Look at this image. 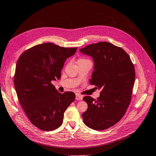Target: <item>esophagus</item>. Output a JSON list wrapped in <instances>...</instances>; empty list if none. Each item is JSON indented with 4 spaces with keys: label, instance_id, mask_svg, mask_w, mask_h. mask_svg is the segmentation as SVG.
Listing matches in <instances>:
<instances>
[{
    "label": "esophagus",
    "instance_id": "obj_1",
    "mask_svg": "<svg viewBox=\"0 0 156 156\" xmlns=\"http://www.w3.org/2000/svg\"><path fill=\"white\" fill-rule=\"evenodd\" d=\"M83 99V97L82 96V95H80L79 94H76V100H81Z\"/></svg>",
    "mask_w": 156,
    "mask_h": 156
}]
</instances>
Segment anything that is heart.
Returning a JSON list of instances; mask_svg holds the SVG:
<instances>
[{
    "mask_svg": "<svg viewBox=\"0 0 156 156\" xmlns=\"http://www.w3.org/2000/svg\"><path fill=\"white\" fill-rule=\"evenodd\" d=\"M79 60H86L85 59H80Z\"/></svg>",
    "mask_w": 156,
    "mask_h": 156,
    "instance_id": "1",
    "label": "heart"
}]
</instances>
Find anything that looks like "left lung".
I'll use <instances>...</instances> for the list:
<instances>
[{"label":"left lung","mask_w":156,"mask_h":156,"mask_svg":"<svg viewBox=\"0 0 156 156\" xmlns=\"http://www.w3.org/2000/svg\"><path fill=\"white\" fill-rule=\"evenodd\" d=\"M80 51L93 58L94 71L89 83L101 89L97 99L86 96L84 124L94 130L113 126L122 118L132 99L135 73L129 55L108 42L89 44Z\"/></svg>","instance_id":"left-lung-1"}]
</instances>
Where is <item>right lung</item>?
<instances>
[{
    "label": "right lung",
    "instance_id": "1",
    "mask_svg": "<svg viewBox=\"0 0 156 156\" xmlns=\"http://www.w3.org/2000/svg\"><path fill=\"white\" fill-rule=\"evenodd\" d=\"M76 50L44 43L27 50L18 59L14 85L19 101L30 122L43 131L59 127L65 111L75 100L73 92L60 93L51 82L60 79L65 60Z\"/></svg>",
    "mask_w": 156,
    "mask_h": 156
}]
</instances>
